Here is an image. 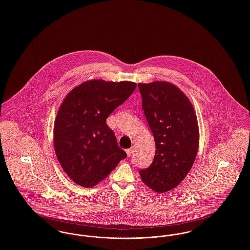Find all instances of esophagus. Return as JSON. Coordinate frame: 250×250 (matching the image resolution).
Masks as SVG:
<instances>
[{"label":"esophagus","instance_id":"34e87169","mask_svg":"<svg viewBox=\"0 0 250 250\" xmlns=\"http://www.w3.org/2000/svg\"><path fill=\"white\" fill-rule=\"evenodd\" d=\"M132 152H133V151H132V149H126V150H125V153H126V155H127L128 157L130 156L131 154H132Z\"/></svg>","mask_w":250,"mask_h":250}]
</instances>
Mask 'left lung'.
<instances>
[{
	"label": "left lung",
	"instance_id": "obj_1",
	"mask_svg": "<svg viewBox=\"0 0 250 250\" xmlns=\"http://www.w3.org/2000/svg\"><path fill=\"white\" fill-rule=\"evenodd\" d=\"M139 90L155 143L154 161L140 175L152 190L164 193L175 188L193 166L200 142L197 116L189 99L174 84L139 83Z\"/></svg>",
	"mask_w": 250,
	"mask_h": 250
}]
</instances>
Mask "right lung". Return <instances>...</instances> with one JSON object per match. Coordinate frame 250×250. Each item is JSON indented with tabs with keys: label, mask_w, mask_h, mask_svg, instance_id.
<instances>
[{
	"label": "right lung",
	"mask_w": 250,
	"mask_h": 250,
	"mask_svg": "<svg viewBox=\"0 0 250 250\" xmlns=\"http://www.w3.org/2000/svg\"><path fill=\"white\" fill-rule=\"evenodd\" d=\"M131 82L87 81L63 99L54 123V149L74 183L93 188L127 155L106 123L135 91Z\"/></svg>",
	"instance_id": "add662e5"
}]
</instances>
